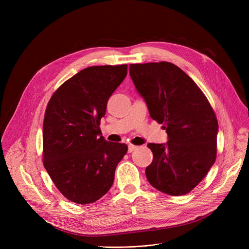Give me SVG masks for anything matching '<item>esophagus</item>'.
<instances>
[{
    "instance_id": "obj_1",
    "label": "esophagus",
    "mask_w": 249,
    "mask_h": 249,
    "mask_svg": "<svg viewBox=\"0 0 249 249\" xmlns=\"http://www.w3.org/2000/svg\"><path fill=\"white\" fill-rule=\"evenodd\" d=\"M136 148H137V146H135V145H133V144H129V145H128V152H129V153L132 152V151H134Z\"/></svg>"
}]
</instances>
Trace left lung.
I'll return each instance as SVG.
<instances>
[{"instance_id":"8db88e82","label":"left lung","mask_w":249,"mask_h":249,"mask_svg":"<svg viewBox=\"0 0 249 249\" xmlns=\"http://www.w3.org/2000/svg\"><path fill=\"white\" fill-rule=\"evenodd\" d=\"M129 72L150 117L168 135L166 144H147L153 160L145 169L146 178L164 194L186 195L216 160L215 112L197 84L174 63L130 64Z\"/></svg>"}]
</instances>
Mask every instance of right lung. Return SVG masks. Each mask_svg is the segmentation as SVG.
Returning <instances> with one entry per match:
<instances>
[{"mask_svg":"<svg viewBox=\"0 0 249 249\" xmlns=\"http://www.w3.org/2000/svg\"><path fill=\"white\" fill-rule=\"evenodd\" d=\"M127 75V64L89 67L51 96L43 121V164L58 191L76 204L101 199L113 185L124 143L106 141L100 129L109 98Z\"/></svg>","mask_w":249,"mask_h":249,"instance_id":"obj_1","label":"right lung"}]
</instances>
